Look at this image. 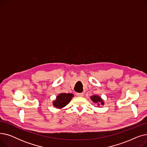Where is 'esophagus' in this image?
Masks as SVG:
<instances>
[{
	"label": "esophagus",
	"mask_w": 147,
	"mask_h": 147,
	"mask_svg": "<svg viewBox=\"0 0 147 147\" xmlns=\"http://www.w3.org/2000/svg\"><path fill=\"white\" fill-rule=\"evenodd\" d=\"M76 95L78 96H83V93H77Z\"/></svg>",
	"instance_id": "obj_1"
}]
</instances>
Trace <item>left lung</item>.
<instances>
[{
    "label": "left lung",
    "mask_w": 147,
    "mask_h": 147,
    "mask_svg": "<svg viewBox=\"0 0 147 147\" xmlns=\"http://www.w3.org/2000/svg\"><path fill=\"white\" fill-rule=\"evenodd\" d=\"M91 99L95 103H99L100 102L101 103V105H104V102L102 100V99L100 98L99 96H96V95H94L90 97Z\"/></svg>",
    "instance_id": "1"
}]
</instances>
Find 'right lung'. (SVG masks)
<instances>
[{"mask_svg": "<svg viewBox=\"0 0 147 147\" xmlns=\"http://www.w3.org/2000/svg\"><path fill=\"white\" fill-rule=\"evenodd\" d=\"M73 95L72 94H61L57 97L55 101H53V106L58 109L65 107L71 101Z\"/></svg>", "mask_w": 147, "mask_h": 147, "instance_id": "right-lung-1", "label": "right lung"}]
</instances>
